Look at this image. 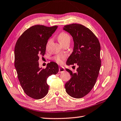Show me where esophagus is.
Masks as SVG:
<instances>
[{
    "label": "esophagus",
    "mask_w": 121,
    "mask_h": 121,
    "mask_svg": "<svg viewBox=\"0 0 121 121\" xmlns=\"http://www.w3.org/2000/svg\"><path fill=\"white\" fill-rule=\"evenodd\" d=\"M65 71V69L63 67H62V66H60V67L59 69V73L63 72Z\"/></svg>",
    "instance_id": "obj_1"
}]
</instances>
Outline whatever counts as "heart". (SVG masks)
I'll list each match as a JSON object with an SVG mask.
<instances>
[{
    "label": "heart",
    "mask_w": 121,
    "mask_h": 121,
    "mask_svg": "<svg viewBox=\"0 0 121 121\" xmlns=\"http://www.w3.org/2000/svg\"><path fill=\"white\" fill-rule=\"evenodd\" d=\"M70 36H69V34H67V33H66L65 32H61L58 35V40L61 44H63V43L67 42H70ZM50 42V40L49 41L48 43H49ZM65 56L62 55H58L55 56V57L53 58V59L58 63H61L62 62L63 60L65 59Z\"/></svg>",
    "instance_id": "obj_1"
}]
</instances>
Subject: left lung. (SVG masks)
Masks as SVG:
<instances>
[{"instance_id": "obj_1", "label": "left lung", "mask_w": 121, "mask_h": 121, "mask_svg": "<svg viewBox=\"0 0 121 121\" xmlns=\"http://www.w3.org/2000/svg\"><path fill=\"white\" fill-rule=\"evenodd\" d=\"M63 30L73 38L74 47L66 65L76 63L77 72L66 69L71 78L65 84L67 94L75 98L86 96L93 88L101 66L100 45L98 39L91 30L83 25L71 24L63 27Z\"/></svg>"}]
</instances>
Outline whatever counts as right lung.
Returning <instances> with one entry per match:
<instances>
[{
  "label": "right lung",
  "mask_w": 121,
  "mask_h": 121,
  "mask_svg": "<svg viewBox=\"0 0 121 121\" xmlns=\"http://www.w3.org/2000/svg\"><path fill=\"white\" fill-rule=\"evenodd\" d=\"M57 28L34 25L25 30L15 44L14 66L17 78L25 93L33 99H42L48 94L47 79L59 71L56 62L48 63L45 69L39 68L38 63L39 56L45 55L48 40Z\"/></svg>",
  "instance_id": "obj_1"
}]
</instances>
